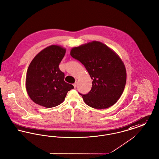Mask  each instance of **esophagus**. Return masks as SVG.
I'll return each mask as SVG.
<instances>
[{
    "label": "esophagus",
    "mask_w": 159,
    "mask_h": 159,
    "mask_svg": "<svg viewBox=\"0 0 159 159\" xmlns=\"http://www.w3.org/2000/svg\"><path fill=\"white\" fill-rule=\"evenodd\" d=\"M77 83H78V82H77V81H76L75 83L73 84V85L74 86V87H75V88L76 86V85H77Z\"/></svg>",
    "instance_id": "esophagus-1"
}]
</instances>
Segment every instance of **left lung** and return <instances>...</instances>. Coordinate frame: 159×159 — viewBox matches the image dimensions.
Wrapping results in <instances>:
<instances>
[{
	"label": "left lung",
	"mask_w": 159,
	"mask_h": 159,
	"mask_svg": "<svg viewBox=\"0 0 159 159\" xmlns=\"http://www.w3.org/2000/svg\"><path fill=\"white\" fill-rule=\"evenodd\" d=\"M70 54L84 65L93 80L90 92L80 93L84 102L99 109L114 105L126 83L125 66L116 52L105 44L94 41L72 48Z\"/></svg>",
	"instance_id": "8db88e82"
}]
</instances>
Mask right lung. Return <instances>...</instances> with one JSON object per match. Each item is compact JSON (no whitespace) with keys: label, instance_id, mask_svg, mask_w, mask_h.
<instances>
[{"label":"right lung","instance_id":"add662e5","mask_svg":"<svg viewBox=\"0 0 159 159\" xmlns=\"http://www.w3.org/2000/svg\"><path fill=\"white\" fill-rule=\"evenodd\" d=\"M66 48L52 45L40 51L27 69L25 88L34 102L45 108L61 103L68 91L74 87L64 81L65 74L59 68Z\"/></svg>","mask_w":159,"mask_h":159}]
</instances>
